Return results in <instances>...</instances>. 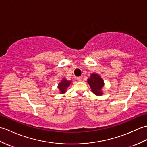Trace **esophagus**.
<instances>
[{
	"mask_svg": "<svg viewBox=\"0 0 147 147\" xmlns=\"http://www.w3.org/2000/svg\"><path fill=\"white\" fill-rule=\"evenodd\" d=\"M76 80H77V82H81V81H82V78H81L80 77H77L76 78Z\"/></svg>",
	"mask_w": 147,
	"mask_h": 147,
	"instance_id": "esophagus-1",
	"label": "esophagus"
}]
</instances>
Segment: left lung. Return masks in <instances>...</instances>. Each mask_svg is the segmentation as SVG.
Segmentation results:
<instances>
[{
  "instance_id": "obj_1",
  "label": "left lung",
  "mask_w": 147,
  "mask_h": 147,
  "mask_svg": "<svg viewBox=\"0 0 147 147\" xmlns=\"http://www.w3.org/2000/svg\"><path fill=\"white\" fill-rule=\"evenodd\" d=\"M87 82L90 86L92 92L95 95L100 96L103 94L102 90L104 85V82L99 74L95 73L92 74Z\"/></svg>"
}]
</instances>
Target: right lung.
Returning a JSON list of instances; mask_svg holds the SVG:
<instances>
[{
    "label": "right lung",
    "instance_id": "right-lung-1",
    "mask_svg": "<svg viewBox=\"0 0 147 147\" xmlns=\"http://www.w3.org/2000/svg\"><path fill=\"white\" fill-rule=\"evenodd\" d=\"M71 83V81H68L65 78L62 80L61 82L58 84V88L60 90V93L62 94V93H64L66 92V89L69 86Z\"/></svg>",
    "mask_w": 147,
    "mask_h": 147
}]
</instances>
